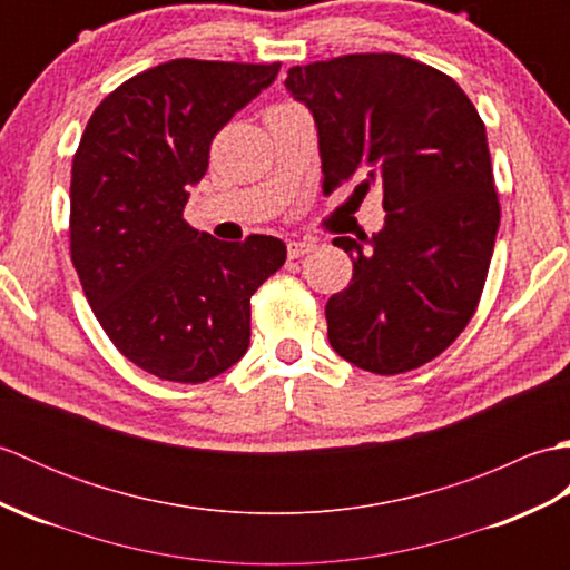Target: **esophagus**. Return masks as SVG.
<instances>
[{
	"mask_svg": "<svg viewBox=\"0 0 570 570\" xmlns=\"http://www.w3.org/2000/svg\"><path fill=\"white\" fill-rule=\"evenodd\" d=\"M313 247V242H306V239H294V242H288L286 245V252H288V259H298V257H304V254H308Z\"/></svg>",
	"mask_w": 570,
	"mask_h": 570,
	"instance_id": "esophagus-1",
	"label": "esophagus"
}]
</instances>
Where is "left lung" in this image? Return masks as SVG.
<instances>
[{
    "label": "left lung",
    "instance_id": "8db88e82",
    "mask_svg": "<svg viewBox=\"0 0 570 570\" xmlns=\"http://www.w3.org/2000/svg\"><path fill=\"white\" fill-rule=\"evenodd\" d=\"M318 129L323 190L382 193L384 227L335 237L353 282L325 304L328 341L374 374L426 365L463 333L485 286L500 200L485 125L453 78L396 53L288 68Z\"/></svg>",
    "mask_w": 570,
    "mask_h": 570
}]
</instances>
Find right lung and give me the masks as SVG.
<instances>
[{
	"label": "right lung",
	"mask_w": 570,
	"mask_h": 570,
	"mask_svg": "<svg viewBox=\"0 0 570 570\" xmlns=\"http://www.w3.org/2000/svg\"><path fill=\"white\" fill-rule=\"evenodd\" d=\"M282 63L176 58L98 105L70 176V257L102 331L159 380L198 384L249 347V298L286 262L278 237L220 242L184 220L210 144Z\"/></svg>",
	"instance_id": "obj_1"
}]
</instances>
